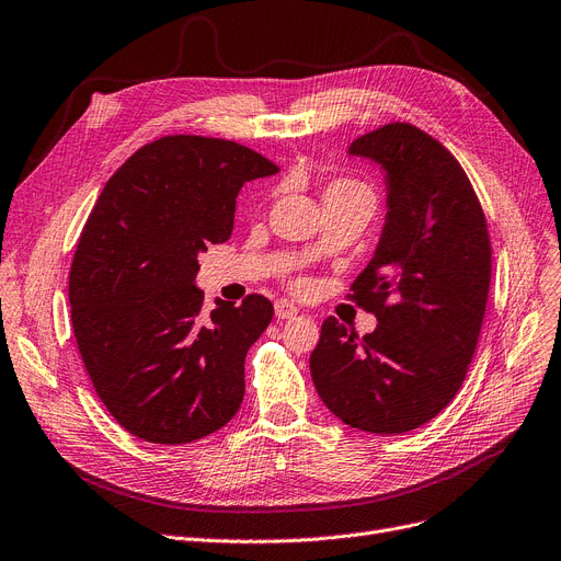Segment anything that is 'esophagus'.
I'll list each match as a JSON object with an SVG mask.
<instances>
[{"label": "esophagus", "instance_id": "1", "mask_svg": "<svg viewBox=\"0 0 561 561\" xmlns=\"http://www.w3.org/2000/svg\"><path fill=\"white\" fill-rule=\"evenodd\" d=\"M298 313H300V309L294 302H288V300H277L275 302V316H277V319H282V321L296 319Z\"/></svg>", "mask_w": 561, "mask_h": 561}]
</instances>
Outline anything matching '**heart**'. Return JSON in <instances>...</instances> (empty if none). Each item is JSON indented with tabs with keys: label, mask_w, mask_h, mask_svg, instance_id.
Returning a JSON list of instances; mask_svg holds the SVG:
<instances>
[{
	"label": "heart",
	"mask_w": 561,
	"mask_h": 561,
	"mask_svg": "<svg viewBox=\"0 0 561 561\" xmlns=\"http://www.w3.org/2000/svg\"><path fill=\"white\" fill-rule=\"evenodd\" d=\"M341 199L362 202V204H367L371 210H374V204H376L374 190H371L367 183H362V181H357V179H339V181H332V183L328 185L323 202L330 204V202H341ZM294 286H296V288H305L307 284H305V279H298Z\"/></svg>",
	"instance_id": "1"
}]
</instances>
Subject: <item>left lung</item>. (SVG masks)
Wrapping results in <instances>:
<instances>
[{
    "label": "left lung",
    "instance_id": "8db88e82",
    "mask_svg": "<svg viewBox=\"0 0 561 561\" xmlns=\"http://www.w3.org/2000/svg\"><path fill=\"white\" fill-rule=\"evenodd\" d=\"M351 156L385 169L387 220L346 296L376 316L357 336L323 321L309 369L330 412L394 435L443 412L466 380L491 288V238L477 192L445 146L412 124L357 137Z\"/></svg>",
    "mask_w": 561,
    "mask_h": 561
}]
</instances>
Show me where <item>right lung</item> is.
<instances>
[{"label":"right lung","instance_id":"add662e5","mask_svg":"<svg viewBox=\"0 0 561 561\" xmlns=\"http://www.w3.org/2000/svg\"><path fill=\"white\" fill-rule=\"evenodd\" d=\"M248 146L202 135L144 144L107 181L68 277L84 369L110 415L153 445L222 428L245 394V357L273 302L217 300L204 313L199 252L231 236L248 181L277 174Z\"/></svg>","mask_w":561,"mask_h":561}]
</instances>
